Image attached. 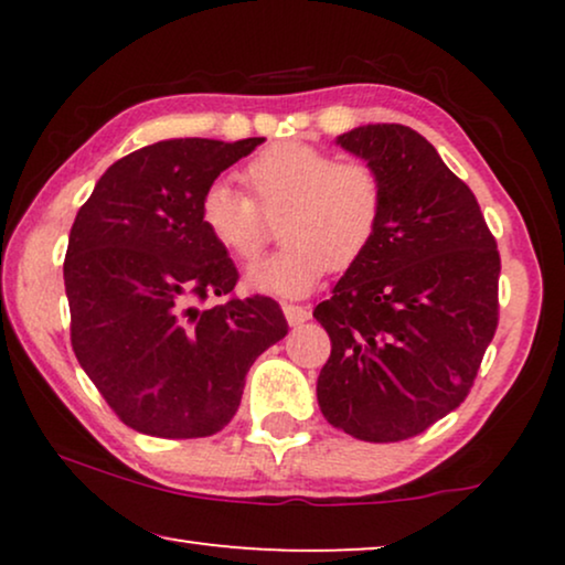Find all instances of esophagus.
I'll list each match as a JSON object with an SVG mask.
<instances>
[{
  "label": "esophagus",
  "instance_id": "esophagus-1",
  "mask_svg": "<svg viewBox=\"0 0 565 565\" xmlns=\"http://www.w3.org/2000/svg\"><path fill=\"white\" fill-rule=\"evenodd\" d=\"M285 319H288L290 327H300V323L311 319V308L308 306H298V303H282Z\"/></svg>",
  "mask_w": 565,
  "mask_h": 565
}]
</instances>
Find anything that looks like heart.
I'll return each instance as SVG.
<instances>
[{
    "mask_svg": "<svg viewBox=\"0 0 565 565\" xmlns=\"http://www.w3.org/2000/svg\"><path fill=\"white\" fill-rule=\"evenodd\" d=\"M252 198L226 180H213L200 195V223L223 252L254 262L273 236L288 244L252 269L254 288L306 296L327 269L358 262L381 228L385 184L365 159H337L321 146L275 143L244 167Z\"/></svg>",
    "mask_w": 565,
    "mask_h": 565,
    "instance_id": "heart-1",
    "label": "heart"
}]
</instances>
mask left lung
Here are the masks:
<instances>
[{
    "mask_svg": "<svg viewBox=\"0 0 565 565\" xmlns=\"http://www.w3.org/2000/svg\"><path fill=\"white\" fill-rule=\"evenodd\" d=\"M339 143L381 172L385 211L313 311L331 339L316 393L347 435L401 443L473 388L499 327L501 257L473 192L414 128L377 122Z\"/></svg>",
    "mask_w": 565,
    "mask_h": 565,
    "instance_id": "1",
    "label": "left lung"
}]
</instances>
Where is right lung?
<instances>
[{
  "mask_svg": "<svg viewBox=\"0 0 565 565\" xmlns=\"http://www.w3.org/2000/svg\"><path fill=\"white\" fill-rule=\"evenodd\" d=\"M262 138H172L115 161L68 234L72 347L107 406L151 437H211L246 373L288 334L267 296L238 298L234 259L200 223V195ZM211 297L220 303L205 307Z\"/></svg>",
  "mask_w": 565,
  "mask_h": 565,
  "instance_id": "obj_1",
  "label": "right lung"
}]
</instances>
